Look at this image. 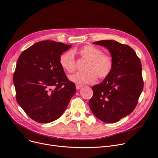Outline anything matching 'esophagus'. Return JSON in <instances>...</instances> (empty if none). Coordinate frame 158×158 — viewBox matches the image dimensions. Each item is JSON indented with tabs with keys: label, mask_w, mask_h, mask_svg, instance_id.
I'll use <instances>...</instances> for the list:
<instances>
[{
	"label": "esophagus",
	"mask_w": 158,
	"mask_h": 158,
	"mask_svg": "<svg viewBox=\"0 0 158 158\" xmlns=\"http://www.w3.org/2000/svg\"><path fill=\"white\" fill-rule=\"evenodd\" d=\"M81 88H82V86H81V85H76V89H80Z\"/></svg>",
	"instance_id": "obj_1"
}]
</instances>
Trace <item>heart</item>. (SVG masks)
<instances>
[{
    "label": "heart",
    "mask_w": 158,
    "mask_h": 158,
    "mask_svg": "<svg viewBox=\"0 0 158 158\" xmlns=\"http://www.w3.org/2000/svg\"><path fill=\"white\" fill-rule=\"evenodd\" d=\"M77 52L81 59L87 61L85 67L86 72L71 75L69 77L71 81L79 85L90 84L97 80V76L104 79L111 73L113 66V59L110 56L103 54L102 50L92 45H86L80 48ZM59 62L66 72L72 73L76 70V59L72 51L62 54Z\"/></svg>",
    "instance_id": "heart-1"
}]
</instances>
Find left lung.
I'll return each instance as SVG.
<instances>
[{
    "mask_svg": "<svg viewBox=\"0 0 158 158\" xmlns=\"http://www.w3.org/2000/svg\"><path fill=\"white\" fill-rule=\"evenodd\" d=\"M106 47L112 57L113 69L101 83L94 86L89 106L95 117L114 123L135 110L143 88L142 64L131 47L113 40L93 43Z\"/></svg>",
    "mask_w": 158,
    "mask_h": 158,
    "instance_id": "1",
    "label": "left lung"
}]
</instances>
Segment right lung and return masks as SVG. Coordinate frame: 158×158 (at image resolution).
Here are the masks:
<instances>
[{
    "label": "right lung",
    "instance_id": "add662e5",
    "mask_svg": "<svg viewBox=\"0 0 158 158\" xmlns=\"http://www.w3.org/2000/svg\"><path fill=\"white\" fill-rule=\"evenodd\" d=\"M45 40L20 55L13 75L18 104L29 117L47 123L60 117L76 93L60 64L61 55L71 47Z\"/></svg>",
    "mask_w": 158,
    "mask_h": 158
}]
</instances>
